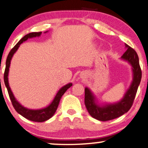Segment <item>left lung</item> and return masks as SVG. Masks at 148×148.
I'll list each match as a JSON object with an SVG mask.
<instances>
[{"label":"left lung","mask_w":148,"mask_h":148,"mask_svg":"<svg viewBox=\"0 0 148 148\" xmlns=\"http://www.w3.org/2000/svg\"><path fill=\"white\" fill-rule=\"evenodd\" d=\"M127 50L122 58L131 64L133 67L134 78L129 90L121 101L112 105H107L104 107H99L95 103V98L88 88H85L84 103L87 110L91 116L101 121H106L114 119L126 113L132 107L135 98L137 89L141 82L142 72L139 65L138 55L132 47L125 45Z\"/></svg>","instance_id":"left-lung-1"}]
</instances>
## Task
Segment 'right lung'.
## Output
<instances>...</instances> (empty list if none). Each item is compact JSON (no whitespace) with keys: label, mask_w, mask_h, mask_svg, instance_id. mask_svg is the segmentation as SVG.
Instances as JSON below:
<instances>
[{"label":"right lung","mask_w":148,"mask_h":148,"mask_svg":"<svg viewBox=\"0 0 148 148\" xmlns=\"http://www.w3.org/2000/svg\"><path fill=\"white\" fill-rule=\"evenodd\" d=\"M42 32H33L30 33V34H27L26 36H25L22 39L20 40L16 44L15 46L14 47V48L12 49V50L10 51V52L9 53L8 56H7V60H6V66H5V73H4V82L6 86L7 91H8L9 96L12 101V103L14 106V109L17 112L19 113L20 114H21L22 116H24L25 118L27 119L30 120V121H35V122H43L47 121L50 119L53 115L55 114L56 110H57L58 105H59L60 100L61 99L62 96L64 94V92L66 91L68 88L72 86V84L70 83L69 84L64 86L60 90L58 91V92L56 95V97L53 99V101L50 105L47 108H45L44 109H41V110H29V109H27L24 108L23 106L20 104L18 102L16 101L15 97H14V95H13L12 90H11L10 86H9L8 83V73H9V68H10V62L12 60V58L13 55L14 54L18 47H20V45L23 42L26 41L28 38L36 37V36H40Z\"/></svg>","instance_id":"1"}]
</instances>
